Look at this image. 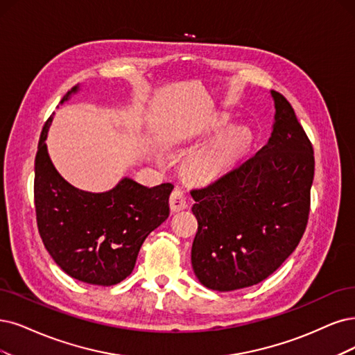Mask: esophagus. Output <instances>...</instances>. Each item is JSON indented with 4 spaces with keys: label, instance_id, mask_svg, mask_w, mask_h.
<instances>
[{
    "label": "esophagus",
    "instance_id": "34e87169",
    "mask_svg": "<svg viewBox=\"0 0 355 355\" xmlns=\"http://www.w3.org/2000/svg\"><path fill=\"white\" fill-rule=\"evenodd\" d=\"M169 206L173 212H180L182 209H186L187 207L186 193L180 189H175L169 196Z\"/></svg>",
    "mask_w": 355,
    "mask_h": 355
}]
</instances>
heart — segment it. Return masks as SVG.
Wrapping results in <instances>:
<instances>
[{"mask_svg": "<svg viewBox=\"0 0 355 355\" xmlns=\"http://www.w3.org/2000/svg\"><path fill=\"white\" fill-rule=\"evenodd\" d=\"M230 127L227 118H218L205 130L206 135H218ZM253 135L245 127H235L227 133L194 150L186 161V171L198 181H209L224 173L235 161L252 149Z\"/></svg>", "mask_w": 355, "mask_h": 355, "instance_id": "b5f03b06", "label": "heart"}]
</instances>
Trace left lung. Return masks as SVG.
<instances>
[{
    "label": "left lung",
    "mask_w": 355,
    "mask_h": 355,
    "mask_svg": "<svg viewBox=\"0 0 355 355\" xmlns=\"http://www.w3.org/2000/svg\"><path fill=\"white\" fill-rule=\"evenodd\" d=\"M270 96L275 121L265 146L211 186L191 190L199 224L191 266L209 290L234 291L266 279L306 231L313 146L291 103L279 92Z\"/></svg>",
    "instance_id": "left-lung-1"
}]
</instances>
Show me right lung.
Masks as SVG:
<instances>
[{
    "label": "right lung",
    "instance_id": "add662e5",
    "mask_svg": "<svg viewBox=\"0 0 355 355\" xmlns=\"http://www.w3.org/2000/svg\"><path fill=\"white\" fill-rule=\"evenodd\" d=\"M80 90L74 86L60 103ZM45 123L35 159L37 230L55 263L71 278L110 286L133 272L143 241L169 216L171 182L146 187L130 177L103 193L65 181L48 155Z\"/></svg>",
    "mask_w": 355,
    "mask_h": 355
}]
</instances>
